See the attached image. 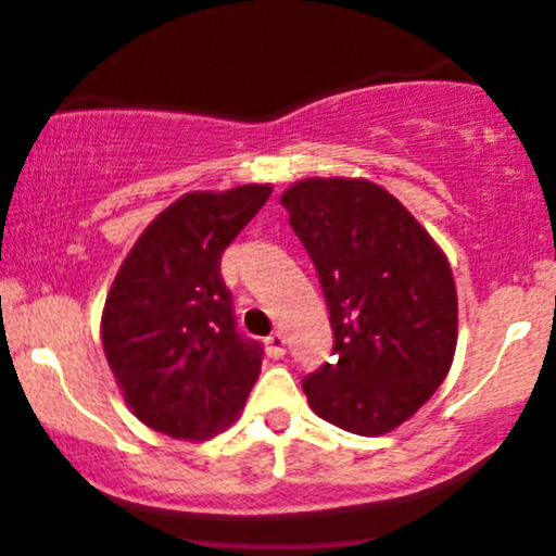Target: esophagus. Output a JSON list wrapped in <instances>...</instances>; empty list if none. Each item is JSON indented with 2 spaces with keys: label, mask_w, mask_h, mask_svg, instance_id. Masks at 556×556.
Masks as SVG:
<instances>
[{
  "label": "esophagus",
  "mask_w": 556,
  "mask_h": 556,
  "mask_svg": "<svg viewBox=\"0 0 556 556\" xmlns=\"http://www.w3.org/2000/svg\"><path fill=\"white\" fill-rule=\"evenodd\" d=\"M285 344H288V339H285V333L274 331L271 337L266 339L268 355H271V358H282V355H285Z\"/></svg>",
  "instance_id": "obj_1"
}]
</instances>
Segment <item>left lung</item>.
I'll use <instances>...</instances> for the list:
<instances>
[{"label": "left lung", "mask_w": 556, "mask_h": 556, "mask_svg": "<svg viewBox=\"0 0 556 556\" xmlns=\"http://www.w3.org/2000/svg\"><path fill=\"white\" fill-rule=\"evenodd\" d=\"M331 312L333 358L306 377V402L344 432L402 427L448 375L459 301L438 241L369 179H301L279 198Z\"/></svg>", "instance_id": "obj_1"}]
</instances>
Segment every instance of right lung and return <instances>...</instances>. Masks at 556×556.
<instances>
[{
  "label": "right lung",
  "mask_w": 556,
  "mask_h": 556,
  "mask_svg": "<svg viewBox=\"0 0 556 556\" xmlns=\"http://www.w3.org/2000/svg\"><path fill=\"white\" fill-rule=\"evenodd\" d=\"M271 185L187 192L147 225L113 277L100 337L135 418L174 440H208L244 409L261 344L236 333L223 252Z\"/></svg>",
  "instance_id": "1"
}]
</instances>
